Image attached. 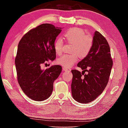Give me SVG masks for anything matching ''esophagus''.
I'll use <instances>...</instances> for the list:
<instances>
[{"label":"esophagus","mask_w":128,"mask_h":128,"mask_svg":"<svg viewBox=\"0 0 128 128\" xmlns=\"http://www.w3.org/2000/svg\"><path fill=\"white\" fill-rule=\"evenodd\" d=\"M62 70L63 71H65V72H68V71H69V70L67 68H62Z\"/></svg>","instance_id":"esophagus-1"}]
</instances>
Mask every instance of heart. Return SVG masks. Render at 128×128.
<instances>
[{
    "label": "heart",
    "instance_id": "heart-1",
    "mask_svg": "<svg viewBox=\"0 0 128 128\" xmlns=\"http://www.w3.org/2000/svg\"><path fill=\"white\" fill-rule=\"evenodd\" d=\"M64 36L67 41L73 43L72 54H66L57 60L58 63L64 68H70L80 57L85 58L90 52L92 46V38L89 35H85V32L80 28H74L64 32ZM64 43L62 39L58 38L54 42V48L57 55H61L63 51Z\"/></svg>",
    "mask_w": 128,
    "mask_h": 128
}]
</instances>
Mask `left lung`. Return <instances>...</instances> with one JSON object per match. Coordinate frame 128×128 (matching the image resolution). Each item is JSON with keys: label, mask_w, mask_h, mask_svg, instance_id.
I'll return each instance as SVG.
<instances>
[{"label": "left lung", "mask_w": 128, "mask_h": 128, "mask_svg": "<svg viewBox=\"0 0 128 128\" xmlns=\"http://www.w3.org/2000/svg\"><path fill=\"white\" fill-rule=\"evenodd\" d=\"M113 66L110 47L106 38L95 31L92 46L89 54L80 62V71L72 70L73 78L71 90L73 98L80 103H88L95 100L107 86ZM87 71L88 73L84 75ZM84 73H83V72ZM82 75H84L82 77Z\"/></svg>", "instance_id": "obj_1"}]
</instances>
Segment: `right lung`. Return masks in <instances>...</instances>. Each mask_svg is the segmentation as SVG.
Here are the masks:
<instances>
[{
	"instance_id": "1",
	"label": "right lung",
	"mask_w": 128,
	"mask_h": 128,
	"mask_svg": "<svg viewBox=\"0 0 128 128\" xmlns=\"http://www.w3.org/2000/svg\"><path fill=\"white\" fill-rule=\"evenodd\" d=\"M62 29L43 24L30 30L19 42L15 59L17 80L23 92L34 100L43 101L51 96L54 82L62 72L59 65L45 70L40 67L56 58L54 44Z\"/></svg>"
}]
</instances>
